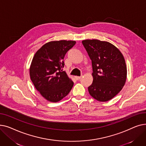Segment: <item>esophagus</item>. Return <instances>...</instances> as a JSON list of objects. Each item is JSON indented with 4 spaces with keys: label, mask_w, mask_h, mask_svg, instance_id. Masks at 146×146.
Instances as JSON below:
<instances>
[{
    "label": "esophagus",
    "mask_w": 146,
    "mask_h": 146,
    "mask_svg": "<svg viewBox=\"0 0 146 146\" xmlns=\"http://www.w3.org/2000/svg\"><path fill=\"white\" fill-rule=\"evenodd\" d=\"M81 78H82V76H74V78H75L76 80H79Z\"/></svg>",
    "instance_id": "34e87169"
}]
</instances>
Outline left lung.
Returning a JSON list of instances; mask_svg holds the SVG:
<instances>
[{
    "label": "left lung",
    "instance_id": "1",
    "mask_svg": "<svg viewBox=\"0 0 146 146\" xmlns=\"http://www.w3.org/2000/svg\"><path fill=\"white\" fill-rule=\"evenodd\" d=\"M82 44L92 60L93 82L89 94L100 102L115 96L127 79V66L122 54L111 43L98 40H85Z\"/></svg>",
    "mask_w": 146,
    "mask_h": 146
}]
</instances>
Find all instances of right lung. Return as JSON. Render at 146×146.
<instances>
[{"label": "right lung", "instance_id": "obj_1", "mask_svg": "<svg viewBox=\"0 0 146 146\" xmlns=\"http://www.w3.org/2000/svg\"><path fill=\"white\" fill-rule=\"evenodd\" d=\"M75 41H50L38 50L29 67L30 78L36 89L47 101L57 102L66 96L73 82L63 71V59Z\"/></svg>", "mask_w": 146, "mask_h": 146}]
</instances>
